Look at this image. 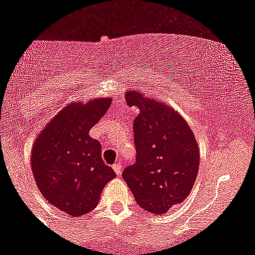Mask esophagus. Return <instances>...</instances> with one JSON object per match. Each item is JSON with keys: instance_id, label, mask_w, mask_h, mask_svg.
Here are the masks:
<instances>
[{"instance_id": "34e87169", "label": "esophagus", "mask_w": 255, "mask_h": 255, "mask_svg": "<svg viewBox=\"0 0 255 255\" xmlns=\"http://www.w3.org/2000/svg\"><path fill=\"white\" fill-rule=\"evenodd\" d=\"M113 169H114V170H115V173L118 174V175H120L121 170H123V166H121V162H120V161L115 162V164H114V165H113Z\"/></svg>"}]
</instances>
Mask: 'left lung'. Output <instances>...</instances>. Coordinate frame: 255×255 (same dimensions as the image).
I'll return each instance as SVG.
<instances>
[{
	"mask_svg": "<svg viewBox=\"0 0 255 255\" xmlns=\"http://www.w3.org/2000/svg\"><path fill=\"white\" fill-rule=\"evenodd\" d=\"M129 106H136L134 120L136 162L123 178L137 204L150 214H165L185 200L199 171V145L183 116L156 99L137 90L125 94Z\"/></svg>",
	"mask_w": 255,
	"mask_h": 255,
	"instance_id": "obj_1",
	"label": "left lung"
}]
</instances>
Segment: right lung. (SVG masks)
Returning a JSON list of instances; mask_svg holds the SVG:
<instances>
[{
  "label": "right lung",
  "instance_id": "1",
  "mask_svg": "<svg viewBox=\"0 0 255 255\" xmlns=\"http://www.w3.org/2000/svg\"><path fill=\"white\" fill-rule=\"evenodd\" d=\"M111 99L67 104L40 131L31 151L37 188L51 205L71 217L98 205L106 184L116 176L101 159V144L90 129L105 115Z\"/></svg>",
  "mask_w": 255,
  "mask_h": 255
}]
</instances>
